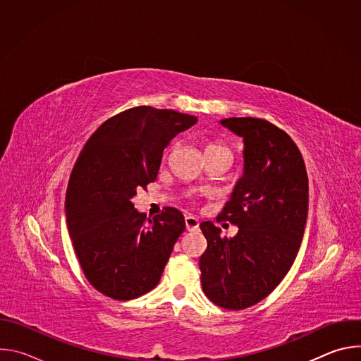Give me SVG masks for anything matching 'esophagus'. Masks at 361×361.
I'll return each instance as SVG.
<instances>
[{
	"label": "esophagus",
	"mask_w": 361,
	"mask_h": 361,
	"mask_svg": "<svg viewBox=\"0 0 361 361\" xmlns=\"http://www.w3.org/2000/svg\"><path fill=\"white\" fill-rule=\"evenodd\" d=\"M185 227L188 231L198 228V220L194 216H185Z\"/></svg>",
	"instance_id": "esophagus-1"
}]
</instances>
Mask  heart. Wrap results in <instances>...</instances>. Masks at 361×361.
<instances>
[{
	"mask_svg": "<svg viewBox=\"0 0 361 361\" xmlns=\"http://www.w3.org/2000/svg\"><path fill=\"white\" fill-rule=\"evenodd\" d=\"M205 151H226V152H230V154H231L230 148L226 147V145L221 144V142H212V144H209L207 148H205Z\"/></svg>",
	"mask_w": 361,
	"mask_h": 361,
	"instance_id": "obj_1",
	"label": "heart"
}]
</instances>
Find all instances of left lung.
Wrapping results in <instances>:
<instances>
[{
  "label": "left lung",
  "mask_w": 361,
  "mask_h": 361,
  "mask_svg": "<svg viewBox=\"0 0 361 361\" xmlns=\"http://www.w3.org/2000/svg\"><path fill=\"white\" fill-rule=\"evenodd\" d=\"M220 124L243 138V174L221 220L238 227L221 238L212 221L200 228L201 286L213 302L243 310L266 298L291 269L307 223L308 178L295 142L271 123L231 117Z\"/></svg>",
  "instance_id": "1"
}]
</instances>
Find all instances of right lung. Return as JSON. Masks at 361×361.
<instances>
[{
    "instance_id": "obj_1",
    "label": "right lung",
    "mask_w": 361,
    "mask_h": 361,
    "mask_svg": "<svg viewBox=\"0 0 361 361\" xmlns=\"http://www.w3.org/2000/svg\"><path fill=\"white\" fill-rule=\"evenodd\" d=\"M197 117L135 107L102 124L73 169L66 219L88 281L102 294L131 300L156 287L185 230L173 207L145 221L133 204L140 187L157 178L163 152Z\"/></svg>"
}]
</instances>
